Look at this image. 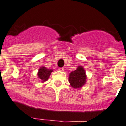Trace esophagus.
<instances>
[{
	"instance_id": "esophagus-1",
	"label": "esophagus",
	"mask_w": 126,
	"mask_h": 126,
	"mask_svg": "<svg viewBox=\"0 0 126 126\" xmlns=\"http://www.w3.org/2000/svg\"><path fill=\"white\" fill-rule=\"evenodd\" d=\"M59 70H60V71H64V69L63 68H59Z\"/></svg>"
}]
</instances>
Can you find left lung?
<instances>
[{"label":"left lung","mask_w":126,"mask_h":126,"mask_svg":"<svg viewBox=\"0 0 126 126\" xmlns=\"http://www.w3.org/2000/svg\"><path fill=\"white\" fill-rule=\"evenodd\" d=\"M68 79L71 87L74 89L81 88L86 83L87 80V76L83 67L80 66L76 70L70 72Z\"/></svg>","instance_id":"8db88e82"}]
</instances>
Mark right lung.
Returning <instances> with one entry per match:
<instances>
[{"mask_svg": "<svg viewBox=\"0 0 126 126\" xmlns=\"http://www.w3.org/2000/svg\"><path fill=\"white\" fill-rule=\"evenodd\" d=\"M52 71H53L52 70L47 69L46 67L42 66L41 68H39L38 70V73H37L38 78L42 80V82H45L48 79Z\"/></svg>", "mask_w": 126, "mask_h": 126, "instance_id": "add662e5", "label": "right lung"}]
</instances>
